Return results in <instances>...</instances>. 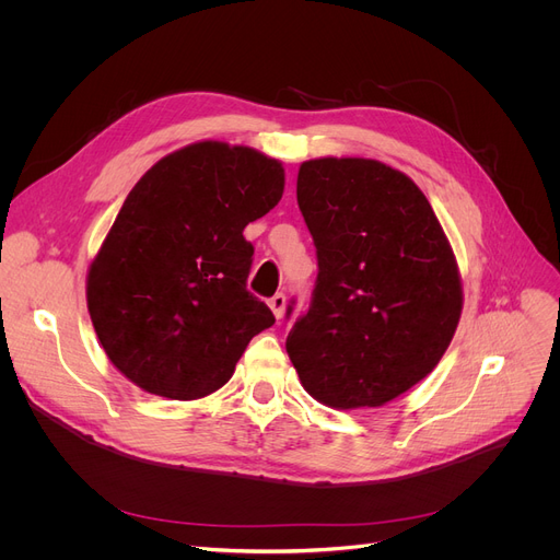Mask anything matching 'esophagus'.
<instances>
[{
	"mask_svg": "<svg viewBox=\"0 0 560 560\" xmlns=\"http://www.w3.org/2000/svg\"><path fill=\"white\" fill-rule=\"evenodd\" d=\"M268 306L272 308L275 317L279 319V317L283 315V308H285V295H283V292H277L275 298H270V300H268Z\"/></svg>",
	"mask_w": 560,
	"mask_h": 560,
	"instance_id": "obj_1",
	"label": "esophagus"
}]
</instances>
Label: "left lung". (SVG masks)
Instances as JSON below:
<instances>
[{"label":"left lung","mask_w":560,"mask_h":560,"mask_svg":"<svg viewBox=\"0 0 560 560\" xmlns=\"http://www.w3.org/2000/svg\"><path fill=\"white\" fill-rule=\"evenodd\" d=\"M298 203L317 281L288 357L319 404L384 406L422 381L456 334L463 283L452 245L416 182L374 159L304 161Z\"/></svg>","instance_id":"8db88e82"}]
</instances>
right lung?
I'll return each mask as SVG.
<instances>
[{"mask_svg": "<svg viewBox=\"0 0 560 560\" xmlns=\"http://www.w3.org/2000/svg\"><path fill=\"white\" fill-rule=\"evenodd\" d=\"M283 186L277 159L220 140L186 144L140 176L85 277L100 345L131 384L182 401L211 395L275 325L247 290L243 231Z\"/></svg>", "mask_w": 560, "mask_h": 560, "instance_id": "1", "label": "right lung"}]
</instances>
